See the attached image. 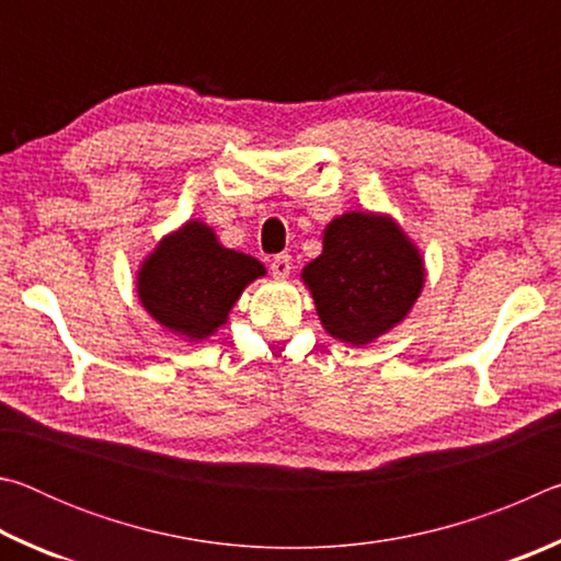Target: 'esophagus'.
Listing matches in <instances>:
<instances>
[{
	"instance_id": "1",
	"label": "esophagus",
	"mask_w": 561,
	"mask_h": 561,
	"mask_svg": "<svg viewBox=\"0 0 561 561\" xmlns=\"http://www.w3.org/2000/svg\"><path fill=\"white\" fill-rule=\"evenodd\" d=\"M272 274L277 279H284V277H289V272H291V257L289 254H277V257L272 260Z\"/></svg>"
}]
</instances>
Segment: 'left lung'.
Here are the masks:
<instances>
[{
  "label": "left lung",
  "instance_id": "left-lung-1",
  "mask_svg": "<svg viewBox=\"0 0 561 561\" xmlns=\"http://www.w3.org/2000/svg\"><path fill=\"white\" fill-rule=\"evenodd\" d=\"M331 336L366 346L408 317L425 267L393 217L344 213L324 230V250L301 272Z\"/></svg>",
  "mask_w": 561,
  "mask_h": 561
}]
</instances>
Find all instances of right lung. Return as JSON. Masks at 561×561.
Segmentation results:
<instances>
[{
	"mask_svg": "<svg viewBox=\"0 0 561 561\" xmlns=\"http://www.w3.org/2000/svg\"><path fill=\"white\" fill-rule=\"evenodd\" d=\"M260 260L227 250L201 220L165 234L140 264L136 289L160 327L187 341H203L227 324L247 284L264 277Z\"/></svg>",
	"mask_w": 561,
	"mask_h": 561,
	"instance_id": "right-lung-1",
	"label": "right lung"
}]
</instances>
